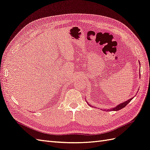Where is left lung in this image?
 Wrapping results in <instances>:
<instances>
[{"instance_id": "left-lung-1", "label": "left lung", "mask_w": 150, "mask_h": 150, "mask_svg": "<svg viewBox=\"0 0 150 150\" xmlns=\"http://www.w3.org/2000/svg\"><path fill=\"white\" fill-rule=\"evenodd\" d=\"M139 64H140V63H139ZM132 98H131L127 100V101H125V102H123V103H120V104H119V105H117L116 107H114V108H112V109H108V110L107 109V111H109V110L117 111V110H120V109H122V108H124L125 106H126V105L132 100ZM87 103H88V104L89 105H90V106H91V105L90 104H89L88 102H87ZM92 107H93V106H92ZM94 108H95V107H94ZM104 110H105V109H104Z\"/></svg>"}]
</instances>
